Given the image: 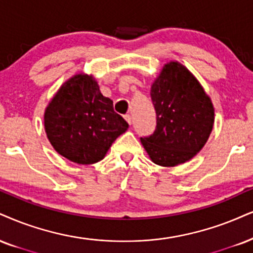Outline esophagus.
Wrapping results in <instances>:
<instances>
[{"instance_id":"esophagus-1","label":"esophagus","mask_w":253,"mask_h":253,"mask_svg":"<svg viewBox=\"0 0 253 253\" xmlns=\"http://www.w3.org/2000/svg\"><path fill=\"white\" fill-rule=\"evenodd\" d=\"M124 118H126V121L127 122V123L129 124H131V122H132V117H131V115H126V116H124Z\"/></svg>"}]
</instances>
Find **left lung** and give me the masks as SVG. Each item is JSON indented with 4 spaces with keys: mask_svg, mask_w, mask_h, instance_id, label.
Segmentation results:
<instances>
[{
    "mask_svg": "<svg viewBox=\"0 0 253 253\" xmlns=\"http://www.w3.org/2000/svg\"><path fill=\"white\" fill-rule=\"evenodd\" d=\"M156 129L141 142L155 164L176 167L202 150L212 131V102L178 62L165 64L151 85Z\"/></svg>",
    "mask_w": 253,
    "mask_h": 253,
    "instance_id": "left-lung-1",
    "label": "left lung"
}]
</instances>
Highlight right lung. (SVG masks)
<instances>
[{
    "instance_id": "add662e5",
    "label": "right lung",
    "mask_w": 253,
    "mask_h": 253,
    "mask_svg": "<svg viewBox=\"0 0 253 253\" xmlns=\"http://www.w3.org/2000/svg\"><path fill=\"white\" fill-rule=\"evenodd\" d=\"M46 137L61 156L77 164H93L104 158L129 124L101 93L92 76L75 75L68 80L44 112Z\"/></svg>"
}]
</instances>
